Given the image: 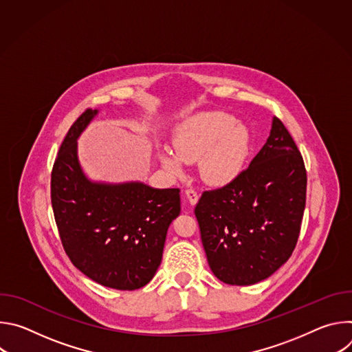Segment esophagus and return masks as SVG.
I'll list each match as a JSON object with an SVG mask.
<instances>
[{"label":"esophagus","mask_w":352,"mask_h":352,"mask_svg":"<svg viewBox=\"0 0 352 352\" xmlns=\"http://www.w3.org/2000/svg\"><path fill=\"white\" fill-rule=\"evenodd\" d=\"M184 195H185L186 202H188L190 206H195V205L197 204L199 196H197V192H196V190H193V189H186Z\"/></svg>","instance_id":"esophagus-1"}]
</instances>
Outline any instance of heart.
<instances>
[{
	"mask_svg": "<svg viewBox=\"0 0 352 352\" xmlns=\"http://www.w3.org/2000/svg\"><path fill=\"white\" fill-rule=\"evenodd\" d=\"M173 150L157 152L160 164L181 175L184 163L199 162V174L212 186H224L242 171L249 152V131L223 111H205L182 121L173 135Z\"/></svg>",
	"mask_w": 352,
	"mask_h": 352,
	"instance_id": "heart-1",
	"label": "heart"
}]
</instances>
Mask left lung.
<instances>
[{
  "label": "left lung",
  "mask_w": 352,
  "mask_h": 352,
  "mask_svg": "<svg viewBox=\"0 0 352 352\" xmlns=\"http://www.w3.org/2000/svg\"><path fill=\"white\" fill-rule=\"evenodd\" d=\"M307 200L302 156L273 117L259 153L228 185L206 190L195 208L213 274L231 285L269 278L291 256Z\"/></svg>",
  "instance_id": "1"
}]
</instances>
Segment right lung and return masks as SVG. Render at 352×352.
Instances as JSON below:
<instances>
[{"instance_id": "add662e5", "label": "right lung", "mask_w": 352, "mask_h": 352, "mask_svg": "<svg viewBox=\"0 0 352 352\" xmlns=\"http://www.w3.org/2000/svg\"><path fill=\"white\" fill-rule=\"evenodd\" d=\"M98 116L86 110L68 131L52 174V204L67 255L109 288L132 291L152 280L167 231L181 213L179 189L140 181H94L85 173L78 139Z\"/></svg>"}]
</instances>
